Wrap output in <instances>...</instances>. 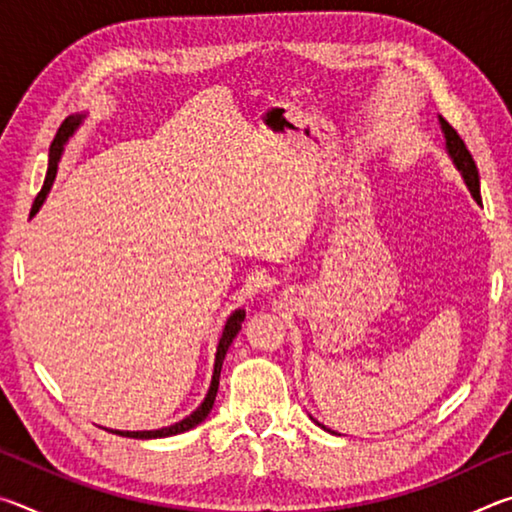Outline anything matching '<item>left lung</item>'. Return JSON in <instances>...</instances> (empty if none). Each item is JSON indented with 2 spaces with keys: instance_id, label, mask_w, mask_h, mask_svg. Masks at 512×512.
<instances>
[{
  "instance_id": "1",
  "label": "left lung",
  "mask_w": 512,
  "mask_h": 512,
  "mask_svg": "<svg viewBox=\"0 0 512 512\" xmlns=\"http://www.w3.org/2000/svg\"><path fill=\"white\" fill-rule=\"evenodd\" d=\"M438 121H440V131H443V135H445V149H447V155H449V158H452V162H454V167L458 169V173H461L463 183L467 185V189H470V194H472V198L476 201V205H481L479 169H476L474 158L470 155V151H467L465 142L461 140V137H458V133L454 131V128L449 126L443 117H438ZM318 427L327 429L325 424H320V422H318ZM327 431H332V429H327Z\"/></svg>"
}]
</instances>
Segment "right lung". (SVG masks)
I'll return each instance as SVG.
<instances>
[{"label": "right lung", "mask_w": 512, "mask_h": 512, "mask_svg": "<svg viewBox=\"0 0 512 512\" xmlns=\"http://www.w3.org/2000/svg\"><path fill=\"white\" fill-rule=\"evenodd\" d=\"M88 117V112H76V115H69L63 124H60L58 133L54 137V142L49 146V164H47V176H45V185H42L40 194L36 196V203L31 207V216H36L40 212L42 203L47 201L49 196V189L54 185L56 180V171H58V162L63 158V151L67 142L72 140L74 133L79 131V126L83 124V119ZM246 318V311L244 309H235L232 314L228 316L223 325V332H221V339L219 345H216V354H214V370H212V381H210V388H207V395L205 400L196 406V409L187 415V418L178 420L169 424V427H162V429H151V431H119V429H108L110 433H119V436H126V438H142V440H149V438H169V436H178V433H185L189 429L198 427V424L205 422L207 415H210L214 400H216V393H219V377H221V366H223V359L225 354H228V348L235 341V336L239 334L241 323H244Z\"/></svg>", "instance_id": "add662e5"}]
</instances>
